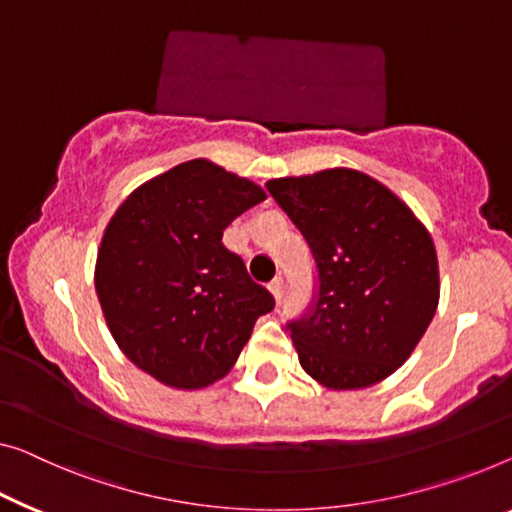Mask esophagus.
<instances>
[{
	"label": "esophagus",
	"mask_w": 512,
	"mask_h": 512,
	"mask_svg": "<svg viewBox=\"0 0 512 512\" xmlns=\"http://www.w3.org/2000/svg\"><path fill=\"white\" fill-rule=\"evenodd\" d=\"M269 289H271L273 299H276V301L280 303V301H282V294H285V282H282V278H273V280L269 282Z\"/></svg>",
	"instance_id": "1"
}]
</instances>
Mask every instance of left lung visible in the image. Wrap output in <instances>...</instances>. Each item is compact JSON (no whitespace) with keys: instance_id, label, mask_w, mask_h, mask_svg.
<instances>
[{"instance_id":"obj_1","label":"left lung","mask_w":512,"mask_h":512,"mask_svg":"<svg viewBox=\"0 0 512 512\" xmlns=\"http://www.w3.org/2000/svg\"><path fill=\"white\" fill-rule=\"evenodd\" d=\"M266 190L315 264L310 305L287 322L303 370L335 391L386 379L437 310L430 234L386 186L345 167L271 179Z\"/></svg>"}]
</instances>
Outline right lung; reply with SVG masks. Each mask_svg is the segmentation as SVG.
<instances>
[{"mask_svg": "<svg viewBox=\"0 0 512 512\" xmlns=\"http://www.w3.org/2000/svg\"><path fill=\"white\" fill-rule=\"evenodd\" d=\"M266 200L253 181L188 160L135 190L114 213L96 262V292L124 354L174 388L225 377L271 292L250 280L223 232Z\"/></svg>", "mask_w": 512, "mask_h": 512, "instance_id": "obj_1", "label": "right lung"}]
</instances>
